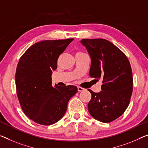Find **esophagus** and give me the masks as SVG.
I'll use <instances>...</instances> for the list:
<instances>
[{"instance_id":"obj_1","label":"esophagus","mask_w":148,"mask_h":148,"mask_svg":"<svg viewBox=\"0 0 148 148\" xmlns=\"http://www.w3.org/2000/svg\"><path fill=\"white\" fill-rule=\"evenodd\" d=\"M77 89H78L79 92H81V91H83V90H85V88L81 87H77Z\"/></svg>"}]
</instances>
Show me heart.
Listing matches in <instances>:
<instances>
[{
	"instance_id": "heart-1",
	"label": "heart",
	"mask_w": 148,
	"mask_h": 148,
	"mask_svg": "<svg viewBox=\"0 0 148 148\" xmlns=\"http://www.w3.org/2000/svg\"><path fill=\"white\" fill-rule=\"evenodd\" d=\"M80 53H83V52H81V51H78V52H77L76 54H80Z\"/></svg>"
}]
</instances>
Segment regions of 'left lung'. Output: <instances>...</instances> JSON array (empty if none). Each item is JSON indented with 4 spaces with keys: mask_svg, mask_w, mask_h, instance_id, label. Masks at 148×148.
Segmentation results:
<instances>
[{
    "mask_svg": "<svg viewBox=\"0 0 148 148\" xmlns=\"http://www.w3.org/2000/svg\"><path fill=\"white\" fill-rule=\"evenodd\" d=\"M91 58L89 75L102 81L101 91L88 89L92 97L88 104L90 114L108 123L123 114L129 105L133 90L130 63L126 56L112 43L104 39H83Z\"/></svg>",
    "mask_w": 148,
    "mask_h": 148,
    "instance_id": "left-lung-1",
    "label": "left lung"
}]
</instances>
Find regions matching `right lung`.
I'll return each mask as SVG.
<instances>
[{
    "label": "right lung",
    "instance_id": "1",
    "mask_svg": "<svg viewBox=\"0 0 148 148\" xmlns=\"http://www.w3.org/2000/svg\"><path fill=\"white\" fill-rule=\"evenodd\" d=\"M73 40L36 43L20 59L15 75L17 97L25 114L36 123L51 125L59 121L77 92L76 86L53 87L51 84L59 57Z\"/></svg>",
    "mask_w": 148,
    "mask_h": 148
}]
</instances>
